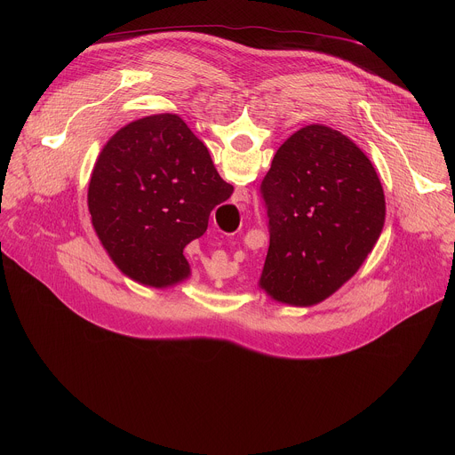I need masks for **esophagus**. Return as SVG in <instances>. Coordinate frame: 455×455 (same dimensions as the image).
Returning a JSON list of instances; mask_svg holds the SVG:
<instances>
[{
    "mask_svg": "<svg viewBox=\"0 0 455 455\" xmlns=\"http://www.w3.org/2000/svg\"><path fill=\"white\" fill-rule=\"evenodd\" d=\"M248 198H250V194H248L246 188H237V190L234 192V204H235L239 209H244V207H246Z\"/></svg>",
    "mask_w": 455,
    "mask_h": 455,
    "instance_id": "1",
    "label": "esophagus"
}]
</instances>
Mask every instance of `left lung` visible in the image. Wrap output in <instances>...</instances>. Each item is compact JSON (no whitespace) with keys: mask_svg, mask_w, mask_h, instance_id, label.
<instances>
[{"mask_svg":"<svg viewBox=\"0 0 455 455\" xmlns=\"http://www.w3.org/2000/svg\"><path fill=\"white\" fill-rule=\"evenodd\" d=\"M261 192L270 246L259 288L309 307L363 265L385 223V196L365 153L337 129L300 127L275 153Z\"/></svg>","mask_w":455,"mask_h":455,"instance_id":"8db88e82","label":"left lung"}]
</instances>
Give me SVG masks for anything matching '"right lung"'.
Here are the masks:
<instances>
[{"label": "right lung", "instance_id": "right-lung-1", "mask_svg": "<svg viewBox=\"0 0 455 455\" xmlns=\"http://www.w3.org/2000/svg\"><path fill=\"white\" fill-rule=\"evenodd\" d=\"M227 183L172 113L129 122L106 142L88 187L92 225L115 267L139 284L169 288L190 275L183 248L205 234Z\"/></svg>", "mask_w": 455, "mask_h": 455}]
</instances>
